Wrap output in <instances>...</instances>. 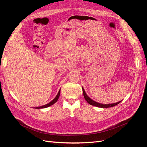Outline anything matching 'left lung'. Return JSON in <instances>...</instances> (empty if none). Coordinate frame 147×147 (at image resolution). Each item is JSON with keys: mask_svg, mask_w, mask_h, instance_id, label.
I'll use <instances>...</instances> for the list:
<instances>
[{"mask_svg": "<svg viewBox=\"0 0 147 147\" xmlns=\"http://www.w3.org/2000/svg\"><path fill=\"white\" fill-rule=\"evenodd\" d=\"M82 90H83V96H84V99H85V100L87 101V102L88 104H90V105H94V106H96V107H100V108H109V107H114L115 105H117V104H119L120 102H121L119 101L118 102H117V103H114V104H100V103H98V102H95L94 100H92L91 99H90V97H89L86 93L85 92V91H84L83 88H82Z\"/></svg>", "mask_w": 147, "mask_h": 147, "instance_id": "8db88e82", "label": "left lung"}]
</instances>
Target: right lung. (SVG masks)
I'll use <instances>...</instances> for the list:
<instances>
[{"label":"right lung","mask_w":147,"mask_h":147,"mask_svg":"<svg viewBox=\"0 0 147 147\" xmlns=\"http://www.w3.org/2000/svg\"><path fill=\"white\" fill-rule=\"evenodd\" d=\"M60 92H61V89L59 90L58 93H57V94L56 95L55 98L53 99L52 101H51L50 102H49L48 104H47L46 105H44L40 106V107H35V109H44V108H47V107H48L52 105L53 104H54L55 103H56V102L57 101V100H58L59 97L60 96Z\"/></svg>","instance_id":"right-lung-1"}]
</instances>
